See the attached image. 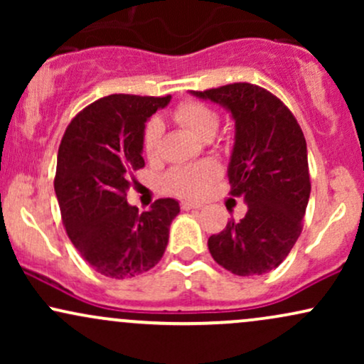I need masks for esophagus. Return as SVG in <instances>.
<instances>
[{
  "instance_id": "esophagus-1",
  "label": "esophagus",
  "mask_w": 364,
  "mask_h": 364,
  "mask_svg": "<svg viewBox=\"0 0 364 364\" xmlns=\"http://www.w3.org/2000/svg\"><path fill=\"white\" fill-rule=\"evenodd\" d=\"M181 208H183V210H198V208H202V205H200V203L186 202V200H183Z\"/></svg>"
}]
</instances>
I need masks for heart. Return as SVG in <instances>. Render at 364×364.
Segmentation results:
<instances>
[{
  "instance_id": "heart-1",
  "label": "heart",
  "mask_w": 364,
  "mask_h": 364,
  "mask_svg": "<svg viewBox=\"0 0 364 364\" xmlns=\"http://www.w3.org/2000/svg\"><path fill=\"white\" fill-rule=\"evenodd\" d=\"M173 116L178 123L190 128L203 140L212 139L219 128V114L205 102H179L174 107ZM162 133H164V127H162L161 121L157 118L149 119V123L144 128V136H141V147H144L145 156L149 159L159 156ZM217 176H219V166L214 161H202L198 164L176 166V168L169 169L162 183L169 193L195 198V196L202 195Z\"/></svg>"
}]
</instances>
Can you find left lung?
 Here are the masks:
<instances>
[{"label": "left lung", "instance_id": "8db88e82", "mask_svg": "<svg viewBox=\"0 0 364 364\" xmlns=\"http://www.w3.org/2000/svg\"><path fill=\"white\" fill-rule=\"evenodd\" d=\"M220 104L236 121L235 149L228 168L231 195L243 196L248 212L208 237L212 258L236 275L274 270L303 231L310 198L306 140L289 107L253 83H229L193 90Z\"/></svg>", "mask_w": 364, "mask_h": 364}]
</instances>
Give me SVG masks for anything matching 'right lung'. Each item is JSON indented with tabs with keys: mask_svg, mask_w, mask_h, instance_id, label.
I'll return each mask as SVG.
<instances>
[{
	"mask_svg": "<svg viewBox=\"0 0 364 364\" xmlns=\"http://www.w3.org/2000/svg\"><path fill=\"white\" fill-rule=\"evenodd\" d=\"M169 101L171 95H107L78 112L61 139L54 191L63 225L83 260L106 277L147 272L168 246L179 203L159 198L140 214L127 191L133 173L145 166V123Z\"/></svg>",
	"mask_w": 364,
	"mask_h": 364,
	"instance_id": "add662e5",
	"label": "right lung"
}]
</instances>
